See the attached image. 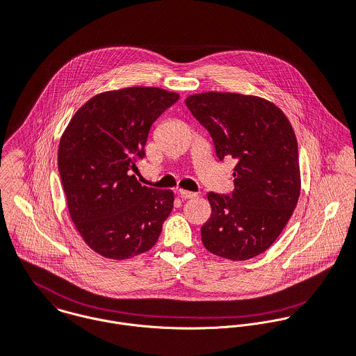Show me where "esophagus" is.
Segmentation results:
<instances>
[{"mask_svg": "<svg viewBox=\"0 0 356 356\" xmlns=\"http://www.w3.org/2000/svg\"><path fill=\"white\" fill-rule=\"evenodd\" d=\"M178 192H179L181 197H184V199H193V197H197V193H195V192H189V191H184V189H179Z\"/></svg>", "mask_w": 356, "mask_h": 356, "instance_id": "34e87169", "label": "esophagus"}]
</instances>
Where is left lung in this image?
Instances as JSON below:
<instances>
[{
	"label": "left lung",
	"instance_id": "obj_1",
	"mask_svg": "<svg viewBox=\"0 0 356 356\" xmlns=\"http://www.w3.org/2000/svg\"><path fill=\"white\" fill-rule=\"evenodd\" d=\"M210 134L217 157L236 160L231 196L210 192L204 247L232 261L250 259L282 234L300 196L296 134L284 113L258 97L204 92L185 101Z\"/></svg>",
	"mask_w": 356,
	"mask_h": 356
}]
</instances>
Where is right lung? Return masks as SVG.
Returning a JSON list of instances; mask_svg holds the SVG:
<instances>
[{
    "mask_svg": "<svg viewBox=\"0 0 356 356\" xmlns=\"http://www.w3.org/2000/svg\"><path fill=\"white\" fill-rule=\"evenodd\" d=\"M179 99L154 87L91 98L62 135L58 168L79 234L98 254L125 259L150 250L174 207L168 189L142 186L132 171L152 124Z\"/></svg>",
    "mask_w": 356,
    "mask_h": 356,
    "instance_id": "1",
    "label": "right lung"
}]
</instances>
